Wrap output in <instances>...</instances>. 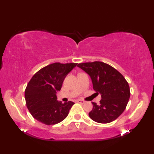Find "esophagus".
Instances as JSON below:
<instances>
[{"instance_id":"1","label":"esophagus","mask_w":154,"mask_h":154,"mask_svg":"<svg viewBox=\"0 0 154 154\" xmlns=\"http://www.w3.org/2000/svg\"><path fill=\"white\" fill-rule=\"evenodd\" d=\"M77 102H79V103H80V104H85V101H84V100H77Z\"/></svg>"}]
</instances>
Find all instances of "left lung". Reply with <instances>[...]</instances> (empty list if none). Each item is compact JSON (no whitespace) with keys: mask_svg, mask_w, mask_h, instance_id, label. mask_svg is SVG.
Instances as JSON below:
<instances>
[{"mask_svg":"<svg viewBox=\"0 0 154 154\" xmlns=\"http://www.w3.org/2000/svg\"><path fill=\"white\" fill-rule=\"evenodd\" d=\"M78 66L90 75L93 89L102 94L100 104L92 102L89 116L100 123H109L122 114L130 96V87L119 71L102 62L80 63Z\"/></svg>","mask_w":154,"mask_h":154,"instance_id":"obj_1","label":"left lung"}]
</instances>
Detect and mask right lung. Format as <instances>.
Here are the masks:
<instances>
[{
    "label": "right lung",
    "mask_w": 154,
    "mask_h": 154,
    "mask_svg": "<svg viewBox=\"0 0 154 154\" xmlns=\"http://www.w3.org/2000/svg\"><path fill=\"white\" fill-rule=\"evenodd\" d=\"M77 63L55 62L37 71L25 89L26 104L32 116L41 123L50 125L66 119L74 103L57 101L56 93L62 88L66 75Z\"/></svg>",
    "instance_id": "1"
}]
</instances>
